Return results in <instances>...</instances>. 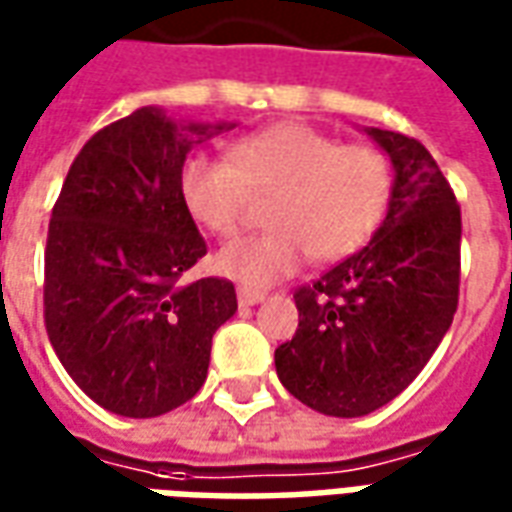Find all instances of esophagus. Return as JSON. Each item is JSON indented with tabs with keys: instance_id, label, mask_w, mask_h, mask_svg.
<instances>
[{
	"instance_id": "1",
	"label": "esophagus",
	"mask_w": 512,
	"mask_h": 512,
	"mask_svg": "<svg viewBox=\"0 0 512 512\" xmlns=\"http://www.w3.org/2000/svg\"><path fill=\"white\" fill-rule=\"evenodd\" d=\"M266 299V293L263 290H252V288H238V304H244V307H252L257 301Z\"/></svg>"
}]
</instances>
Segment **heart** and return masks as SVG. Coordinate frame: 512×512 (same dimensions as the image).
<instances>
[{
	"label": "heart",
	"instance_id": "obj_1",
	"mask_svg": "<svg viewBox=\"0 0 512 512\" xmlns=\"http://www.w3.org/2000/svg\"><path fill=\"white\" fill-rule=\"evenodd\" d=\"M395 169L384 150L343 145L304 123H277L230 145L227 158L194 156L180 169V202L202 230L235 238L255 197H274L268 230L216 255L224 277L266 288L307 257L345 260L378 233L392 205Z\"/></svg>",
	"mask_w": 512,
	"mask_h": 512
}]
</instances>
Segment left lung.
<instances>
[{
    "label": "left lung",
    "mask_w": 512,
    "mask_h": 512,
    "mask_svg": "<svg viewBox=\"0 0 512 512\" xmlns=\"http://www.w3.org/2000/svg\"><path fill=\"white\" fill-rule=\"evenodd\" d=\"M395 167L373 241L293 299L299 329L274 351L282 386L329 417L386 406L428 365L458 310L461 205L422 142L367 128Z\"/></svg>",
    "instance_id": "1"
}]
</instances>
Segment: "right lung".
<instances>
[{
  "label": "right lung",
  "instance_id": "obj_1",
  "mask_svg": "<svg viewBox=\"0 0 512 512\" xmlns=\"http://www.w3.org/2000/svg\"><path fill=\"white\" fill-rule=\"evenodd\" d=\"M222 128L142 106L87 139L51 208L46 332L76 386L120 417L197 395L213 332L238 310L230 279L183 282L208 246L180 202V169Z\"/></svg>",
  "mask_w": 512,
  "mask_h": 512
}]
</instances>
